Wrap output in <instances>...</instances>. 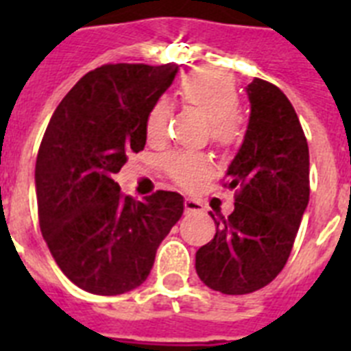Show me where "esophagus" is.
<instances>
[{"label": "esophagus", "instance_id": "esophagus-1", "mask_svg": "<svg viewBox=\"0 0 351 351\" xmlns=\"http://www.w3.org/2000/svg\"><path fill=\"white\" fill-rule=\"evenodd\" d=\"M184 209L186 213H202L204 206L195 198H186L184 200Z\"/></svg>", "mask_w": 351, "mask_h": 351}]
</instances>
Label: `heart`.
<instances>
[{
    "instance_id": "b5f03b06",
    "label": "heart",
    "mask_w": 351,
    "mask_h": 351,
    "mask_svg": "<svg viewBox=\"0 0 351 351\" xmlns=\"http://www.w3.org/2000/svg\"><path fill=\"white\" fill-rule=\"evenodd\" d=\"M179 96L182 104L197 108L209 119L210 141L218 145H232L243 135L241 119L235 110L239 107V91L234 79L225 71H191L179 82ZM170 104L158 100L149 108L145 117V133L149 141H161L167 135L170 119ZM167 173L181 186H193L213 169L210 160L200 153H170L163 160Z\"/></svg>"
}]
</instances>
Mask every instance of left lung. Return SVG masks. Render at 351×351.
<instances>
[{"label":"left lung","instance_id":"8db88e82","mask_svg":"<svg viewBox=\"0 0 351 351\" xmlns=\"http://www.w3.org/2000/svg\"><path fill=\"white\" fill-rule=\"evenodd\" d=\"M243 145L226 170L235 209L195 256L198 278L226 295H244L283 271L309 202V149L285 93L253 79Z\"/></svg>","mask_w":351,"mask_h":351}]
</instances>
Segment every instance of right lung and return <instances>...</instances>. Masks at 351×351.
Returning a JSON list of instances; mask_svg holds the SVG:
<instances>
[{"label":"right lung","mask_w":351,"mask_h":351,"mask_svg":"<svg viewBox=\"0 0 351 351\" xmlns=\"http://www.w3.org/2000/svg\"><path fill=\"white\" fill-rule=\"evenodd\" d=\"M178 70L104 64L70 89L45 130L35 169L40 230L63 274L89 293L141 287L182 216L184 198L176 191L141 202L114 181L126 154L144 149L149 108Z\"/></svg>","instance_id":"right-lung-1"}]
</instances>
